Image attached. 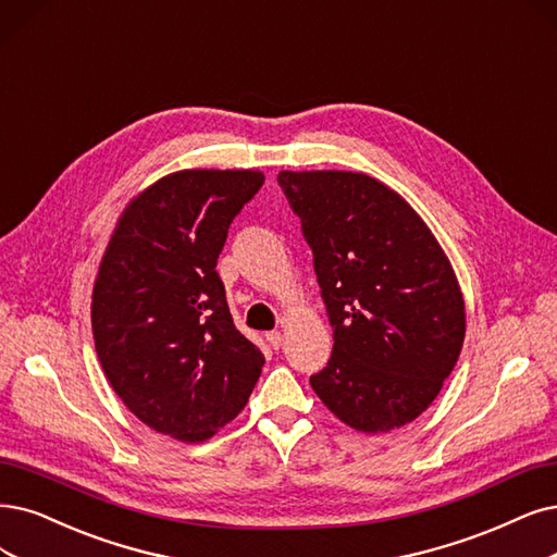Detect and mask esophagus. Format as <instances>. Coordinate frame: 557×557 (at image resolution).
<instances>
[{
  "mask_svg": "<svg viewBox=\"0 0 557 557\" xmlns=\"http://www.w3.org/2000/svg\"><path fill=\"white\" fill-rule=\"evenodd\" d=\"M265 339H268V344H271L273 348H280V346H282V333H280V331L265 333Z\"/></svg>",
  "mask_w": 557,
  "mask_h": 557,
  "instance_id": "34e87169",
  "label": "esophagus"
}]
</instances>
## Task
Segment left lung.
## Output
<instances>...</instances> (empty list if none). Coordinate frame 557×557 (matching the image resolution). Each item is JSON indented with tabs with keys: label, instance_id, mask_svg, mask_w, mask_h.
<instances>
[{
	"label": "left lung",
	"instance_id": "8db88e82",
	"mask_svg": "<svg viewBox=\"0 0 557 557\" xmlns=\"http://www.w3.org/2000/svg\"><path fill=\"white\" fill-rule=\"evenodd\" d=\"M333 325L310 379L344 424L383 434L441 393L466 337V305L441 243L399 193L362 172H280Z\"/></svg>",
	"mask_w": 557,
	"mask_h": 557
}]
</instances>
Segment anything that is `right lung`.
Returning a JSON list of instances; mask_svg holds the SVG:
<instances>
[{"label":"right lung","mask_w":557,"mask_h":557,"mask_svg":"<svg viewBox=\"0 0 557 557\" xmlns=\"http://www.w3.org/2000/svg\"><path fill=\"white\" fill-rule=\"evenodd\" d=\"M259 170H181L123 209L100 259L91 331L133 416L183 443L209 441L252 395L263 356L240 335L215 271Z\"/></svg>","instance_id":"add662e5"}]
</instances>
